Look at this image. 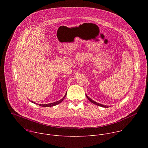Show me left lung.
I'll list each match as a JSON object with an SVG mask.
<instances>
[{
  "mask_svg": "<svg viewBox=\"0 0 148 148\" xmlns=\"http://www.w3.org/2000/svg\"><path fill=\"white\" fill-rule=\"evenodd\" d=\"M86 97H87V98L88 99V100L89 101H90L92 103H94V104H95V105H98V106H99V107H104V108H108V107H110V106H107V105H102V104H101V103H97V102H95V101H94V100H92V99H91L87 94H86Z\"/></svg>",
  "mask_w": 148,
  "mask_h": 148,
  "instance_id": "obj_1",
  "label": "left lung"
}]
</instances>
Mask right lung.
I'll use <instances>...</instances> for the list:
<instances>
[{"label":"right lung","instance_id":"1","mask_svg":"<svg viewBox=\"0 0 148 148\" xmlns=\"http://www.w3.org/2000/svg\"><path fill=\"white\" fill-rule=\"evenodd\" d=\"M66 95H67V92L66 93V94H65V95H64V97H63L62 99H60L59 101H56V102H53V103H46V104H41V103H40V104H38V105H39V106H40V107H53V106H55V105H58V104H59L60 103H61L63 100H64V99L65 98V97H66ZM29 101H30V99H29ZM32 102H33V103H36L34 102H33V101H30ZM36 104H37V103H36Z\"/></svg>","mask_w":148,"mask_h":148}]
</instances>
